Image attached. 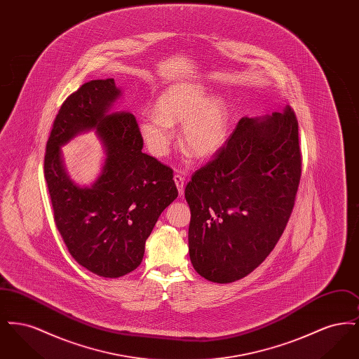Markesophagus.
Here are the masks:
<instances>
[{
    "label": "esophagus",
    "instance_id": "1",
    "mask_svg": "<svg viewBox=\"0 0 359 359\" xmlns=\"http://www.w3.org/2000/svg\"><path fill=\"white\" fill-rule=\"evenodd\" d=\"M173 180H175V184H176L177 191H179V195L183 196V194H184V177L180 176V175H175Z\"/></svg>",
    "mask_w": 359,
    "mask_h": 359
}]
</instances>
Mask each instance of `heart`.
Returning <instances> with one entry per match:
<instances>
[{
    "label": "heart",
    "instance_id": "heart-1",
    "mask_svg": "<svg viewBox=\"0 0 359 359\" xmlns=\"http://www.w3.org/2000/svg\"><path fill=\"white\" fill-rule=\"evenodd\" d=\"M183 123L182 145L198 158L218 154L229 135L230 113L222 97H208L201 83H177L165 88L154 106V113L144 116L138 133L148 149L157 157H165L175 141L173 125Z\"/></svg>",
    "mask_w": 359,
    "mask_h": 359
}]
</instances>
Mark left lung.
Returning <instances> with one entry per match:
<instances>
[{"mask_svg":"<svg viewBox=\"0 0 359 359\" xmlns=\"http://www.w3.org/2000/svg\"><path fill=\"white\" fill-rule=\"evenodd\" d=\"M300 176L299 125L290 106L284 113L242 117L186 187L194 269L219 284L252 273L288 223Z\"/></svg>","mask_w":359,"mask_h":359,"instance_id":"1","label":"left lung"}]
</instances>
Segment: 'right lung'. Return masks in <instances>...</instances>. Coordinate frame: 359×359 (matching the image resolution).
<instances>
[{"mask_svg":"<svg viewBox=\"0 0 359 359\" xmlns=\"http://www.w3.org/2000/svg\"><path fill=\"white\" fill-rule=\"evenodd\" d=\"M122 90L114 79L81 86L62 104L44 157L53 219L69 255L91 273L116 278L141 264L145 241L161 212L177 198L171 168L142 154L130 111H114ZM94 130L105 158L90 187L65 170L61 147Z\"/></svg>","mask_w":359,"mask_h":359,"instance_id":"right-lung-1","label":"right lung"}]
</instances>
